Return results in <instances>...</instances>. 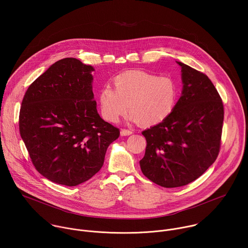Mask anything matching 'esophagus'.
I'll list each match as a JSON object with an SVG mask.
<instances>
[{"instance_id":"obj_1","label":"esophagus","mask_w":248,"mask_h":248,"mask_svg":"<svg viewBox=\"0 0 248 248\" xmlns=\"http://www.w3.org/2000/svg\"><path fill=\"white\" fill-rule=\"evenodd\" d=\"M130 134H132V131L129 130V129H124V128H123V129L121 130V135H122V136H127V135H130Z\"/></svg>"}]
</instances>
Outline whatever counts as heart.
<instances>
[{
	"mask_svg": "<svg viewBox=\"0 0 248 248\" xmlns=\"http://www.w3.org/2000/svg\"><path fill=\"white\" fill-rule=\"evenodd\" d=\"M115 89L101 88L99 105L102 117L117 123L128 105V119L143 126L158 124L174 111L179 99V85L170 77H159L143 70H128L114 78Z\"/></svg>",
	"mask_w": 248,
	"mask_h": 248,
	"instance_id": "b5f03b06",
	"label": "heart"
}]
</instances>
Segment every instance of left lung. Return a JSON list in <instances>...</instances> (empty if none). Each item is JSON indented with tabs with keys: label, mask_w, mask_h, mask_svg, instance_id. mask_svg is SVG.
<instances>
[{
	"label": "left lung",
	"mask_w": 248,
	"mask_h": 248,
	"mask_svg": "<svg viewBox=\"0 0 248 248\" xmlns=\"http://www.w3.org/2000/svg\"><path fill=\"white\" fill-rule=\"evenodd\" d=\"M176 62L182 96L167 120L142 132L147 145L139 162L147 179L167 188L192 183L216 161L224 121L222 99L208 77Z\"/></svg>",
	"instance_id": "obj_1"
}]
</instances>
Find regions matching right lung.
I'll return each instance as SVG.
<instances>
[{
    "label": "right lung",
    "mask_w": 248,
    "mask_h": 248,
    "mask_svg": "<svg viewBox=\"0 0 248 248\" xmlns=\"http://www.w3.org/2000/svg\"><path fill=\"white\" fill-rule=\"evenodd\" d=\"M94 70L76 58L60 60L23 97L20 136L35 169L53 183L76 186L91 179L120 136L97 112Z\"/></svg>",
    "instance_id": "right-lung-1"
}]
</instances>
